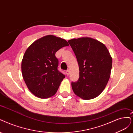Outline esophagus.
I'll return each instance as SVG.
<instances>
[{
    "instance_id": "1",
    "label": "esophagus",
    "mask_w": 133,
    "mask_h": 133,
    "mask_svg": "<svg viewBox=\"0 0 133 133\" xmlns=\"http://www.w3.org/2000/svg\"><path fill=\"white\" fill-rule=\"evenodd\" d=\"M70 71H69V70H68L66 71V75H67V76L70 75Z\"/></svg>"
}]
</instances>
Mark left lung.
<instances>
[{"label":"left lung","mask_w":133,"mask_h":133,"mask_svg":"<svg viewBox=\"0 0 133 133\" xmlns=\"http://www.w3.org/2000/svg\"><path fill=\"white\" fill-rule=\"evenodd\" d=\"M79 65V78L72 82L75 94L84 100L99 96L110 79L112 59L106 46L90 37L72 39L68 41Z\"/></svg>","instance_id":"obj_1"}]
</instances>
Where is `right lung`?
Masks as SVG:
<instances>
[{"label":"right lung","mask_w":133,"mask_h":133,"mask_svg":"<svg viewBox=\"0 0 133 133\" xmlns=\"http://www.w3.org/2000/svg\"><path fill=\"white\" fill-rule=\"evenodd\" d=\"M68 45L65 39L48 35L27 48L22 60L21 70L26 85L33 95L46 99L56 94L65 76L57 70L58 61L55 53Z\"/></svg>","instance_id":"right-lung-1"}]
</instances>
